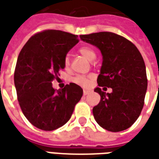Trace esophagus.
Wrapping results in <instances>:
<instances>
[{
	"mask_svg": "<svg viewBox=\"0 0 159 159\" xmlns=\"http://www.w3.org/2000/svg\"><path fill=\"white\" fill-rule=\"evenodd\" d=\"M89 92H90V91H89V90H87V89H84V90H83V95H87L89 93Z\"/></svg>",
	"mask_w": 159,
	"mask_h": 159,
	"instance_id": "34e87169",
	"label": "esophagus"
}]
</instances>
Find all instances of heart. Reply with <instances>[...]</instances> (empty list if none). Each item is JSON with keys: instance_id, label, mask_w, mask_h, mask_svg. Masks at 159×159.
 <instances>
[{"instance_id": "heart-1", "label": "heart", "mask_w": 159, "mask_h": 159, "mask_svg": "<svg viewBox=\"0 0 159 159\" xmlns=\"http://www.w3.org/2000/svg\"><path fill=\"white\" fill-rule=\"evenodd\" d=\"M79 52L89 61H93L96 58V53L89 46H83V47H81L79 49ZM69 64H70V59H69V57H65V59H64V65H65V67H68ZM73 82L79 84L81 86H83V87H87L90 83V81H89V78L82 76H76L73 79Z\"/></svg>"}]
</instances>
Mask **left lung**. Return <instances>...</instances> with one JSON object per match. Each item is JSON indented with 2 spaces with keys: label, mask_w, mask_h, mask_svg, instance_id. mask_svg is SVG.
Here are the masks:
<instances>
[{
  "label": "left lung",
  "mask_w": 159,
  "mask_h": 159,
  "mask_svg": "<svg viewBox=\"0 0 159 159\" xmlns=\"http://www.w3.org/2000/svg\"><path fill=\"white\" fill-rule=\"evenodd\" d=\"M80 39L100 50L102 64L97 77L101 95L93 107L95 120L104 129L120 132L137 120L144 106L147 89L144 59L135 45L122 36L109 32L80 35ZM100 87L112 89L107 94Z\"/></svg>",
  "instance_id": "obj_1"
}]
</instances>
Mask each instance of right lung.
<instances>
[{"label":"right lung","instance_id":"add662e5","mask_svg":"<svg viewBox=\"0 0 159 159\" xmlns=\"http://www.w3.org/2000/svg\"><path fill=\"white\" fill-rule=\"evenodd\" d=\"M78 36L58 30H46L31 37L19 54L14 86L23 114L33 126L52 131L70 119L83 90L70 83L55 91L52 81L65 67L64 59L78 43Z\"/></svg>","mask_w":159,"mask_h":159}]
</instances>
